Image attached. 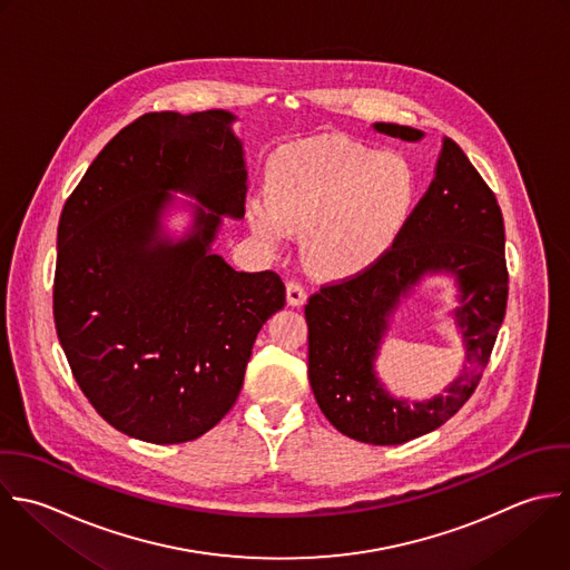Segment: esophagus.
<instances>
[{
	"label": "esophagus",
	"instance_id": "1",
	"mask_svg": "<svg viewBox=\"0 0 570 570\" xmlns=\"http://www.w3.org/2000/svg\"><path fill=\"white\" fill-rule=\"evenodd\" d=\"M286 302H288V306H304L306 304V291L299 282H288L286 284Z\"/></svg>",
	"mask_w": 570,
	"mask_h": 570
}]
</instances>
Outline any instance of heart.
<instances>
[{
	"instance_id": "b5f03b06",
	"label": "heart",
	"mask_w": 570,
	"mask_h": 570,
	"mask_svg": "<svg viewBox=\"0 0 570 570\" xmlns=\"http://www.w3.org/2000/svg\"><path fill=\"white\" fill-rule=\"evenodd\" d=\"M417 173L393 150L348 137H317L271 161L268 193L248 219L259 239L279 246L304 233V262L324 279L371 268L397 239L417 202Z\"/></svg>"
}]
</instances>
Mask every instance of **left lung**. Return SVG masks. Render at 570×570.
<instances>
[{"instance_id": "left-lung-1", "label": "left lung", "mask_w": 570, "mask_h": 570, "mask_svg": "<svg viewBox=\"0 0 570 570\" xmlns=\"http://www.w3.org/2000/svg\"><path fill=\"white\" fill-rule=\"evenodd\" d=\"M377 132L420 141L422 130L373 124ZM504 219L493 190L449 137L435 175L393 246L364 273L311 295L308 380L326 420L346 438L395 446L449 422L473 395L507 315L509 271ZM426 274H451L459 286L454 312L468 364L444 394L424 403L393 399L374 360L404 296Z\"/></svg>"}]
</instances>
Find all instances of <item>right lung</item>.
I'll use <instances>...</instances> for the list:
<instances>
[{"mask_svg": "<svg viewBox=\"0 0 570 570\" xmlns=\"http://www.w3.org/2000/svg\"><path fill=\"white\" fill-rule=\"evenodd\" d=\"M228 110L146 112L95 157L57 228L52 315L92 409L150 444L210 431L235 404L259 328L284 308L277 273H237L213 242L242 219L246 161ZM170 191L194 226L163 233Z\"/></svg>", "mask_w": 570, "mask_h": 570, "instance_id": "add662e5", "label": "right lung"}]
</instances>
